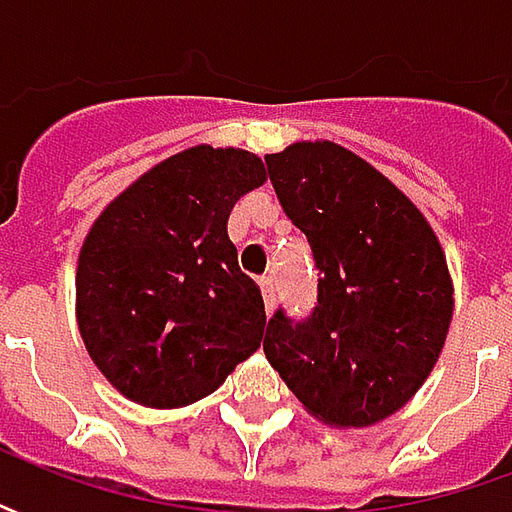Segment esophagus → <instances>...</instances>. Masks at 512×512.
Masks as SVG:
<instances>
[{"instance_id": "esophagus-1", "label": "esophagus", "mask_w": 512, "mask_h": 512, "mask_svg": "<svg viewBox=\"0 0 512 512\" xmlns=\"http://www.w3.org/2000/svg\"><path fill=\"white\" fill-rule=\"evenodd\" d=\"M259 287H262L265 310H267V316H270V313H273V307H276V285H273V279H262V282H259Z\"/></svg>"}]
</instances>
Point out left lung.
I'll return each mask as SVG.
<instances>
[{
	"label": "left lung",
	"mask_w": 512,
	"mask_h": 512,
	"mask_svg": "<svg viewBox=\"0 0 512 512\" xmlns=\"http://www.w3.org/2000/svg\"><path fill=\"white\" fill-rule=\"evenodd\" d=\"M287 219L310 242L319 305L305 322H267L265 356L307 413L330 427L384 422L442 356L453 279L422 210L336 142L267 153Z\"/></svg>",
	"instance_id": "1"
}]
</instances>
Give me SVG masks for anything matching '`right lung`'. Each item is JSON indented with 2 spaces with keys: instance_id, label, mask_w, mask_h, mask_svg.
Returning <instances> with one entry per match:
<instances>
[{
  "instance_id": "right-lung-1",
  "label": "right lung",
  "mask_w": 512,
  "mask_h": 512,
  "mask_svg": "<svg viewBox=\"0 0 512 512\" xmlns=\"http://www.w3.org/2000/svg\"><path fill=\"white\" fill-rule=\"evenodd\" d=\"M265 182L256 153L196 145L142 173L90 225L76 325L125 399L156 410L199 402L259 350L265 302L239 270L227 216Z\"/></svg>"
}]
</instances>
